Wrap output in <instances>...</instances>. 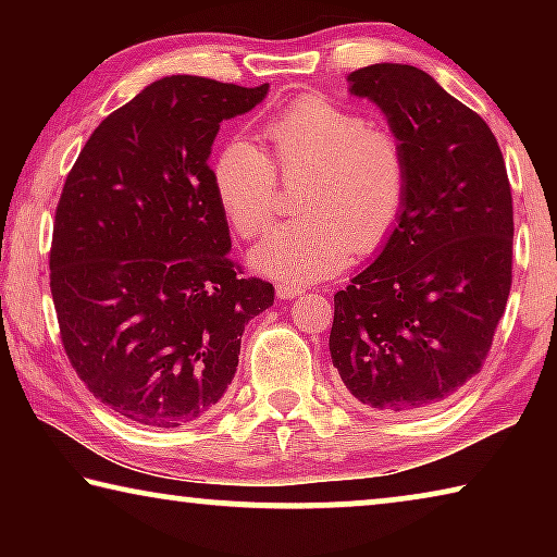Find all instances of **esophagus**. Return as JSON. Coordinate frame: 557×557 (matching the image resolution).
Listing matches in <instances>:
<instances>
[{
    "label": "esophagus",
    "instance_id": "1",
    "mask_svg": "<svg viewBox=\"0 0 557 557\" xmlns=\"http://www.w3.org/2000/svg\"><path fill=\"white\" fill-rule=\"evenodd\" d=\"M275 292H277L280 299H295V297H299L305 289H301L299 285H295V282H277Z\"/></svg>",
    "mask_w": 557,
    "mask_h": 557
}]
</instances>
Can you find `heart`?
Masks as SVG:
<instances>
[{
  "label": "heart",
  "instance_id": "b5f03b06",
  "mask_svg": "<svg viewBox=\"0 0 557 557\" xmlns=\"http://www.w3.org/2000/svg\"><path fill=\"white\" fill-rule=\"evenodd\" d=\"M272 154L231 139L213 164V186L235 233L256 238L275 219L277 186H299V219L280 223L252 250L262 272L312 282L342 270L351 250L373 256L398 228L410 188L403 139L354 108L301 96L268 120Z\"/></svg>",
  "mask_w": 557,
  "mask_h": 557
}]
</instances>
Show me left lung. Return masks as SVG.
<instances>
[{"mask_svg":"<svg viewBox=\"0 0 557 557\" xmlns=\"http://www.w3.org/2000/svg\"><path fill=\"white\" fill-rule=\"evenodd\" d=\"M403 139L410 188L373 265L334 295V369L361 408H437L482 371L513 280V201L494 132L414 65L348 75Z\"/></svg>","mask_w":557,"mask_h":557,"instance_id":"8db88e82","label":"left lung"}]
</instances>
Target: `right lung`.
Returning <instances> with one entry per match:
<instances>
[{
    "instance_id": "1",
    "label": "right lung",
    "mask_w": 557,
    "mask_h": 557,
    "mask_svg": "<svg viewBox=\"0 0 557 557\" xmlns=\"http://www.w3.org/2000/svg\"><path fill=\"white\" fill-rule=\"evenodd\" d=\"M265 96L268 83L157 81L100 122L65 176L49 256L61 344L86 388L139 425L203 420L245 324L275 299L228 256L209 166L221 122Z\"/></svg>"
}]
</instances>
